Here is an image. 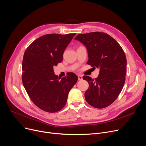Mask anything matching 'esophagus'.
I'll list each match as a JSON object with an SVG mask.
<instances>
[{
    "label": "esophagus",
    "instance_id": "esophagus-1",
    "mask_svg": "<svg viewBox=\"0 0 146 146\" xmlns=\"http://www.w3.org/2000/svg\"><path fill=\"white\" fill-rule=\"evenodd\" d=\"M82 79H83V78H82V76L78 75V80H82Z\"/></svg>",
    "mask_w": 146,
    "mask_h": 146
}]
</instances>
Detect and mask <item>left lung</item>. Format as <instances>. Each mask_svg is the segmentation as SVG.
Wrapping results in <instances>:
<instances>
[{"label": "left lung", "instance_id": "left-lung-1", "mask_svg": "<svg viewBox=\"0 0 146 146\" xmlns=\"http://www.w3.org/2000/svg\"><path fill=\"white\" fill-rule=\"evenodd\" d=\"M74 39L86 46L89 58L87 64L100 68L98 76L95 80L88 76L83 77L89 84L85 100L95 108L108 107L118 97L125 84L126 58L123 50L105 33L79 34Z\"/></svg>", "mask_w": 146, "mask_h": 146}]
</instances>
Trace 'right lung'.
Wrapping results in <instances>:
<instances>
[{
	"mask_svg": "<svg viewBox=\"0 0 146 146\" xmlns=\"http://www.w3.org/2000/svg\"><path fill=\"white\" fill-rule=\"evenodd\" d=\"M76 33L48 34L31 43L24 52L22 81L31 100L39 109L58 111L66 104L69 91L78 76L68 73L58 79L54 67L62 61L63 53Z\"/></svg>",
	"mask_w": 146,
	"mask_h": 146,
	"instance_id": "1",
	"label": "right lung"
}]
</instances>
